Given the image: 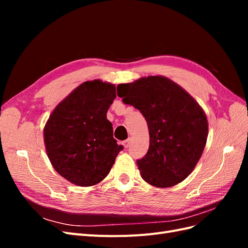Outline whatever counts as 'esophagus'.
I'll return each instance as SVG.
<instances>
[{
	"label": "esophagus",
	"instance_id": "obj_1",
	"mask_svg": "<svg viewBox=\"0 0 248 248\" xmlns=\"http://www.w3.org/2000/svg\"><path fill=\"white\" fill-rule=\"evenodd\" d=\"M123 146L127 149V148H128L129 146H130V140L128 139V140H124L123 141Z\"/></svg>",
	"mask_w": 248,
	"mask_h": 248
}]
</instances>
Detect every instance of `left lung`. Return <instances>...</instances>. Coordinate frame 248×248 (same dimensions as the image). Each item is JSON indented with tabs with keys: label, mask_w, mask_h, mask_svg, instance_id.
I'll return each mask as SVG.
<instances>
[{
	"label": "left lung",
	"mask_w": 248,
	"mask_h": 248,
	"mask_svg": "<svg viewBox=\"0 0 248 248\" xmlns=\"http://www.w3.org/2000/svg\"><path fill=\"white\" fill-rule=\"evenodd\" d=\"M117 94L145 117L147 154L137 161L141 178L155 187L174 186L190 175L208 137L206 114L191 95L164 77L120 84Z\"/></svg>",
	"instance_id": "left-lung-1"
}]
</instances>
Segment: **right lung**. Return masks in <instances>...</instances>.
<instances>
[{
	"label": "right lung",
	"mask_w": 248,
	"mask_h": 248,
	"mask_svg": "<svg viewBox=\"0 0 248 248\" xmlns=\"http://www.w3.org/2000/svg\"><path fill=\"white\" fill-rule=\"evenodd\" d=\"M115 98V85L88 80L49 116L43 129L46 153L54 169L69 182L81 187L101 182L123 149L107 119Z\"/></svg>",
	"instance_id": "add662e5"
}]
</instances>
